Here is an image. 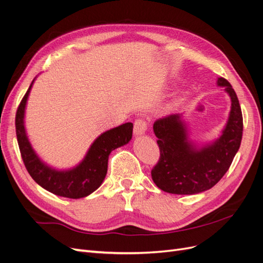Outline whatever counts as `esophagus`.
<instances>
[{
    "label": "esophagus",
    "mask_w": 263,
    "mask_h": 263,
    "mask_svg": "<svg viewBox=\"0 0 263 263\" xmlns=\"http://www.w3.org/2000/svg\"><path fill=\"white\" fill-rule=\"evenodd\" d=\"M147 130V122L144 118H137L134 123V133L135 135H144Z\"/></svg>",
    "instance_id": "esophagus-1"
}]
</instances>
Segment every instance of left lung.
<instances>
[{"instance_id":"obj_1","label":"left lung","mask_w":263,"mask_h":263,"mask_svg":"<svg viewBox=\"0 0 263 263\" xmlns=\"http://www.w3.org/2000/svg\"><path fill=\"white\" fill-rule=\"evenodd\" d=\"M232 100V109L221 136L212 144L197 147L187 137L181 114L159 118L154 133L160 149V158L151 170L156 185L172 194L192 195L210 190L224 177L242 138V113L232 84L218 78Z\"/></svg>"}]
</instances>
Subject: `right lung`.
Here are the masks:
<instances>
[{
  "mask_svg": "<svg viewBox=\"0 0 263 263\" xmlns=\"http://www.w3.org/2000/svg\"><path fill=\"white\" fill-rule=\"evenodd\" d=\"M33 82L29 85L17 108L15 117L16 136L23 162L30 177L49 192L69 198H81L99 189L107 173L108 156L118 147L132 139L133 124L126 123L109 129L94 140L83 160L69 170H57L41 160L31 147L24 126V115L28 95Z\"/></svg>",
  "mask_w": 263,
  "mask_h": 263,
  "instance_id": "obj_1",
  "label": "right lung"
}]
</instances>
